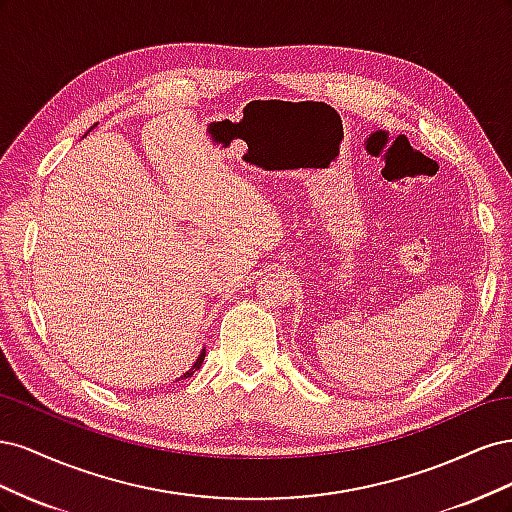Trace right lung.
<instances>
[{
	"instance_id": "add662e5",
	"label": "right lung",
	"mask_w": 512,
	"mask_h": 512,
	"mask_svg": "<svg viewBox=\"0 0 512 512\" xmlns=\"http://www.w3.org/2000/svg\"><path fill=\"white\" fill-rule=\"evenodd\" d=\"M203 361H205V350L200 352V356H198V359H196V363L192 365V369H190V371H185V374L181 376V380H183V378H190L196 369H200V365H203Z\"/></svg>"
}]
</instances>
